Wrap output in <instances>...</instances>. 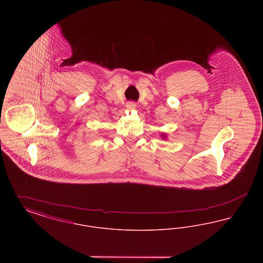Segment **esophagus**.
<instances>
[{
  "instance_id": "esophagus-1",
  "label": "esophagus",
  "mask_w": 263,
  "mask_h": 263,
  "mask_svg": "<svg viewBox=\"0 0 263 263\" xmlns=\"http://www.w3.org/2000/svg\"><path fill=\"white\" fill-rule=\"evenodd\" d=\"M126 107H127V109H135L136 108V102H134V101H129V102H127V104H126Z\"/></svg>"
}]
</instances>
